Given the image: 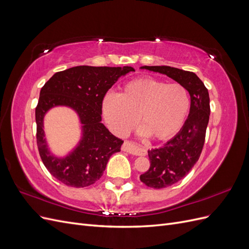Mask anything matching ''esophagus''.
<instances>
[{
  "mask_svg": "<svg viewBox=\"0 0 249 249\" xmlns=\"http://www.w3.org/2000/svg\"><path fill=\"white\" fill-rule=\"evenodd\" d=\"M123 150L124 152H126L132 155H136V156H144L146 155V149H143L137 145L133 144V143L129 141H124L123 144Z\"/></svg>",
  "mask_w": 249,
  "mask_h": 249,
  "instance_id": "obj_1",
  "label": "esophagus"
}]
</instances>
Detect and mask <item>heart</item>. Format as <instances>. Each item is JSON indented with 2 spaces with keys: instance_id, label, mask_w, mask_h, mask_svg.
I'll return each mask as SVG.
<instances>
[{
  "instance_id": "heart-1",
  "label": "heart",
  "mask_w": 249,
  "mask_h": 249,
  "mask_svg": "<svg viewBox=\"0 0 249 249\" xmlns=\"http://www.w3.org/2000/svg\"><path fill=\"white\" fill-rule=\"evenodd\" d=\"M189 95L178 83L142 77L127 82L119 95L108 93L103 112L116 134L129 132L137 122L155 139L173 136L182 126L189 109Z\"/></svg>"
}]
</instances>
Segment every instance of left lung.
<instances>
[{
  "label": "left lung",
  "instance_id": "1",
  "mask_svg": "<svg viewBox=\"0 0 249 249\" xmlns=\"http://www.w3.org/2000/svg\"><path fill=\"white\" fill-rule=\"evenodd\" d=\"M166 74L190 94V112L180 131L160 148L148 150L150 166L140 176L149 188L162 189L184 178L199 159L210 117V97L202 81L192 71L170 66H142Z\"/></svg>",
  "mask_w": 249,
  "mask_h": 249
}]
</instances>
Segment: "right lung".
<instances>
[{"label": "right lung", "mask_w": 249, "mask_h": 249, "mask_svg": "<svg viewBox=\"0 0 249 249\" xmlns=\"http://www.w3.org/2000/svg\"><path fill=\"white\" fill-rule=\"evenodd\" d=\"M130 71H135L131 66H74L56 72L41 88L35 109L37 146L44 166L64 185L83 188L94 184L102 178L110 157L120 152L124 141L101 123L102 107L108 90ZM56 106L72 107L83 124L79 145L64 158L53 156L44 138L43 117Z\"/></svg>", "instance_id": "right-lung-1"}]
</instances>
